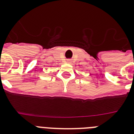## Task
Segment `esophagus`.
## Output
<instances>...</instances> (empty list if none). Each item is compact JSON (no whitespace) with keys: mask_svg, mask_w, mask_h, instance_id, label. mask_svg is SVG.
Returning a JSON list of instances; mask_svg holds the SVG:
<instances>
[{"mask_svg":"<svg viewBox=\"0 0 134 134\" xmlns=\"http://www.w3.org/2000/svg\"><path fill=\"white\" fill-rule=\"evenodd\" d=\"M67 62H68V63H70L71 61L70 60H67Z\"/></svg>","mask_w":134,"mask_h":134,"instance_id":"1","label":"esophagus"}]
</instances>
